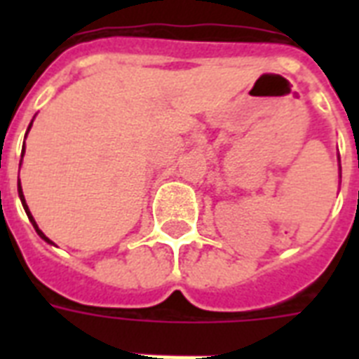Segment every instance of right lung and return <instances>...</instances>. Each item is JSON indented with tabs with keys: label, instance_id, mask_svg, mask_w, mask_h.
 I'll return each mask as SVG.
<instances>
[{
	"label": "right lung",
	"instance_id": "1",
	"mask_svg": "<svg viewBox=\"0 0 359 359\" xmlns=\"http://www.w3.org/2000/svg\"><path fill=\"white\" fill-rule=\"evenodd\" d=\"M29 128H31V124H29ZM27 128V130H29ZM22 156H24V149H22ZM18 196H20V201H22V205H24V210H25V214H27V218H29V222L31 224H33V227H35V231H36V235L41 236L42 240H46L48 244H53L52 240L48 238L46 235H44V233H42L41 229H39V225H36V222L35 219H33V216H31V212H29V208H27V205H25V199H24V194H22V186H20V179H18Z\"/></svg>",
	"mask_w": 359,
	"mask_h": 359
}]
</instances>
